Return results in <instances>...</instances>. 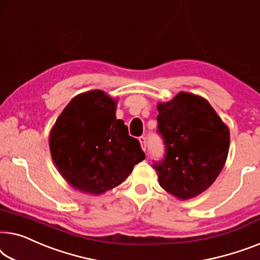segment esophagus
I'll return each instance as SVG.
<instances>
[{"mask_svg": "<svg viewBox=\"0 0 260 260\" xmlns=\"http://www.w3.org/2000/svg\"><path fill=\"white\" fill-rule=\"evenodd\" d=\"M139 141H140V145H141V148L146 151V138L145 137H140L139 138Z\"/></svg>", "mask_w": 260, "mask_h": 260, "instance_id": "1", "label": "esophagus"}]
</instances>
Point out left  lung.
<instances>
[{"label":"left lung","instance_id":"8db88e82","mask_svg":"<svg viewBox=\"0 0 260 260\" xmlns=\"http://www.w3.org/2000/svg\"><path fill=\"white\" fill-rule=\"evenodd\" d=\"M158 132L165 141V158L153 164L159 184L181 200L210 187L224 167L230 131L206 99L180 92L159 102Z\"/></svg>","mask_w":260,"mask_h":260}]
</instances>
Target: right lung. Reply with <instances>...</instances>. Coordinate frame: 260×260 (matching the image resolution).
Here are the masks:
<instances>
[{
    "mask_svg": "<svg viewBox=\"0 0 260 260\" xmlns=\"http://www.w3.org/2000/svg\"><path fill=\"white\" fill-rule=\"evenodd\" d=\"M118 101L99 89L73 98L49 135L50 154L73 188L99 196L121 184L145 153L116 119Z\"/></svg>",
    "mask_w": 260,
    "mask_h": 260,
    "instance_id": "1",
    "label": "right lung"
}]
</instances>
